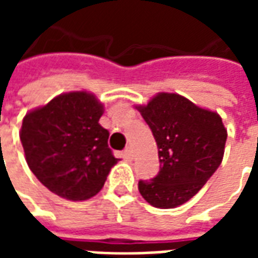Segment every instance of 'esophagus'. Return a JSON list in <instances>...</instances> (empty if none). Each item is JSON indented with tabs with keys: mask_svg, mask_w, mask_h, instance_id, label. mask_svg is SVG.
Returning a JSON list of instances; mask_svg holds the SVG:
<instances>
[{
	"mask_svg": "<svg viewBox=\"0 0 258 258\" xmlns=\"http://www.w3.org/2000/svg\"><path fill=\"white\" fill-rule=\"evenodd\" d=\"M124 157H125V159H133V151H131V148H127V149L124 151Z\"/></svg>",
	"mask_w": 258,
	"mask_h": 258,
	"instance_id": "1",
	"label": "esophagus"
}]
</instances>
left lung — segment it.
I'll use <instances>...</instances> for the list:
<instances>
[{
    "label": "left lung",
    "instance_id": "8db88e82",
    "mask_svg": "<svg viewBox=\"0 0 258 258\" xmlns=\"http://www.w3.org/2000/svg\"><path fill=\"white\" fill-rule=\"evenodd\" d=\"M137 109L151 127L160 162L155 178L138 182L140 194L159 209L184 205L221 164L227 142L221 117L185 96L168 92H159Z\"/></svg>",
    "mask_w": 258,
    "mask_h": 258
}]
</instances>
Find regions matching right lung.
<instances>
[{
    "instance_id": "obj_1",
    "label": "right lung",
    "mask_w": 258,
    "mask_h": 258,
    "mask_svg": "<svg viewBox=\"0 0 258 258\" xmlns=\"http://www.w3.org/2000/svg\"><path fill=\"white\" fill-rule=\"evenodd\" d=\"M103 105L94 94L74 91L55 96L25 116L20 141L37 179L68 200L95 196L118 159L99 124Z\"/></svg>"
}]
</instances>
